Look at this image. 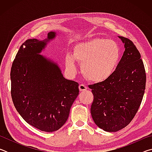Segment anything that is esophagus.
<instances>
[{
  "label": "esophagus",
  "mask_w": 152,
  "mask_h": 152,
  "mask_svg": "<svg viewBox=\"0 0 152 152\" xmlns=\"http://www.w3.org/2000/svg\"><path fill=\"white\" fill-rule=\"evenodd\" d=\"M86 89H87V87L86 86L84 85V84H80L79 85V90L80 92L85 91H86Z\"/></svg>",
  "instance_id": "1"
}]
</instances>
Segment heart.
<instances>
[{"instance_id": "heart-1", "label": "heart", "mask_w": 152, "mask_h": 152, "mask_svg": "<svg viewBox=\"0 0 152 152\" xmlns=\"http://www.w3.org/2000/svg\"><path fill=\"white\" fill-rule=\"evenodd\" d=\"M121 56L119 45L114 41L96 38L76 44L74 54L66 58V66L71 73H76V60L81 64L84 76L92 82L107 81L116 70Z\"/></svg>"}]
</instances>
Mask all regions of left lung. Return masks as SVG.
<instances>
[{
	"label": "left lung",
	"instance_id": "1",
	"mask_svg": "<svg viewBox=\"0 0 152 152\" xmlns=\"http://www.w3.org/2000/svg\"><path fill=\"white\" fill-rule=\"evenodd\" d=\"M118 37L125 51L116 70L107 81L89 86L94 95L92 119L107 132H116L132 121L145 89L146 74L140 53L132 41Z\"/></svg>",
	"mask_w": 152,
	"mask_h": 152
}]
</instances>
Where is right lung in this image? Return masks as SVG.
I'll list each match as a JSON object with an SVG mask.
<instances>
[{
	"instance_id": "1",
	"label": "right lung",
	"mask_w": 152,
	"mask_h": 152,
	"mask_svg": "<svg viewBox=\"0 0 152 152\" xmlns=\"http://www.w3.org/2000/svg\"><path fill=\"white\" fill-rule=\"evenodd\" d=\"M57 35L54 31L43 40L27 39L11 70V96L17 110L27 123L45 132H56L65 124L79 94L78 82L66 79L56 61L41 55Z\"/></svg>"
}]
</instances>
